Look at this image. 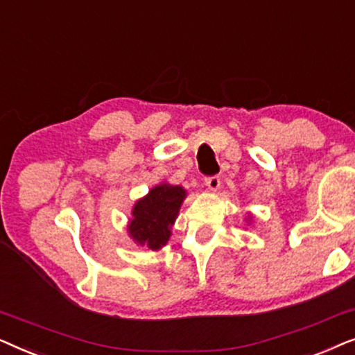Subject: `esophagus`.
<instances>
[{
	"label": "esophagus",
	"instance_id": "obj_1",
	"mask_svg": "<svg viewBox=\"0 0 355 355\" xmlns=\"http://www.w3.org/2000/svg\"><path fill=\"white\" fill-rule=\"evenodd\" d=\"M220 184H221L220 176H208V178H205V186L210 189V191H216V189L220 187Z\"/></svg>",
	"mask_w": 355,
	"mask_h": 355
}]
</instances>
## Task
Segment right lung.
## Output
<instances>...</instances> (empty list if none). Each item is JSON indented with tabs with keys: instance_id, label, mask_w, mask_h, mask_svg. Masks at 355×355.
<instances>
[{
	"instance_id": "obj_1",
	"label": "right lung",
	"mask_w": 355,
	"mask_h": 355,
	"mask_svg": "<svg viewBox=\"0 0 355 355\" xmlns=\"http://www.w3.org/2000/svg\"><path fill=\"white\" fill-rule=\"evenodd\" d=\"M184 197L186 192L179 186L159 184L152 189L147 197L135 203L129 225L130 236L152 250L166 244Z\"/></svg>"
}]
</instances>
